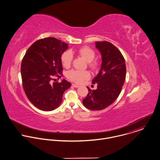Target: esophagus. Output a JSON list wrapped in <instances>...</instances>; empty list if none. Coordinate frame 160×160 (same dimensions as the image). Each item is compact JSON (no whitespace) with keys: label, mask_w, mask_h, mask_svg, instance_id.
<instances>
[{"label":"esophagus","mask_w":160,"mask_h":160,"mask_svg":"<svg viewBox=\"0 0 160 160\" xmlns=\"http://www.w3.org/2000/svg\"><path fill=\"white\" fill-rule=\"evenodd\" d=\"M72 86L74 87H75V88H77V87H79V85H77V84H75V83H72Z\"/></svg>","instance_id":"esophagus-1"}]
</instances>
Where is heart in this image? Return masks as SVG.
<instances>
[{"label":"heart","instance_id":"b5f03b06","mask_svg":"<svg viewBox=\"0 0 160 160\" xmlns=\"http://www.w3.org/2000/svg\"><path fill=\"white\" fill-rule=\"evenodd\" d=\"M72 51L66 50L61 55V61L62 65L65 67L70 66L73 60ZM78 53L82 56L86 61L89 62V66L92 68H95L98 63L96 61H93L95 58V53L94 50L87 46L83 47L78 50ZM67 77L70 80L77 83H81L90 77V73L88 71H81L77 70H71L67 73Z\"/></svg>","mask_w":160,"mask_h":160}]
</instances>
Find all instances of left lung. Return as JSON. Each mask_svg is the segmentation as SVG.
Masks as SVG:
<instances>
[{"label":"left lung","mask_w":160,"mask_h":160,"mask_svg":"<svg viewBox=\"0 0 160 160\" xmlns=\"http://www.w3.org/2000/svg\"><path fill=\"white\" fill-rule=\"evenodd\" d=\"M102 57L101 69L93 79L96 90L87 87L88 93L83 100L84 106L92 110H102L112 104L119 96L126 78V65L120 51L112 43L96 42Z\"/></svg>","instance_id":"1"}]
</instances>
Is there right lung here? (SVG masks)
I'll use <instances>...</instances> for the list:
<instances>
[{"label": "right lung", "instance_id": "right-lung-1", "mask_svg": "<svg viewBox=\"0 0 160 160\" xmlns=\"http://www.w3.org/2000/svg\"><path fill=\"white\" fill-rule=\"evenodd\" d=\"M67 48V43L54 37L42 38L28 48L22 60L24 92L29 101L41 110L49 112L58 107L64 92L71 86L65 79L51 83L54 76L60 78L61 55Z\"/></svg>", "mask_w": 160, "mask_h": 160}]
</instances>
